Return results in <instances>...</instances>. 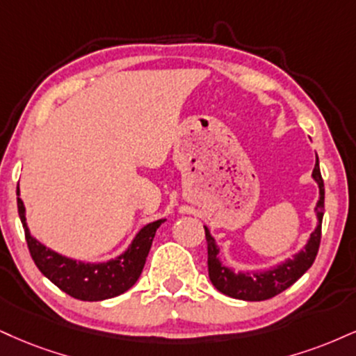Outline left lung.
<instances>
[{
  "instance_id": "obj_1",
  "label": "left lung",
  "mask_w": 356,
  "mask_h": 356,
  "mask_svg": "<svg viewBox=\"0 0 356 356\" xmlns=\"http://www.w3.org/2000/svg\"><path fill=\"white\" fill-rule=\"evenodd\" d=\"M312 175H314V179L320 187V199L315 207L316 217H318V225H316L315 232L310 235V241L305 245V250L295 255L293 259L277 265L272 270L254 273H235L234 270H230L229 267L220 264L219 248H217L216 241H213L207 227H204L205 241H207L209 278H211L212 285L219 292L227 295V297L237 298V300H268V298L284 292L290 285H293L312 267V264L315 262L316 254H318L320 241H322V219L325 212V187L322 174H320L318 157H316V164Z\"/></svg>"
}]
</instances>
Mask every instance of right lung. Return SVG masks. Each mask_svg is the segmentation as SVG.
<instances>
[{
    "mask_svg": "<svg viewBox=\"0 0 356 356\" xmlns=\"http://www.w3.org/2000/svg\"><path fill=\"white\" fill-rule=\"evenodd\" d=\"M16 194L19 195V187L16 189ZM18 213L23 227L26 229L24 235H26L29 254L40 272L48 277L63 292L84 302L106 300V298L118 297V295L127 292L143 272L156 230L164 222V219H161L145 225L136 235L131 247L118 259L109 260L106 264H84L56 254L51 248L44 247L41 242L31 237L26 227L23 200L19 197Z\"/></svg>",
    "mask_w": 356,
    "mask_h": 356,
    "instance_id": "add662e5",
    "label": "right lung"
}]
</instances>
